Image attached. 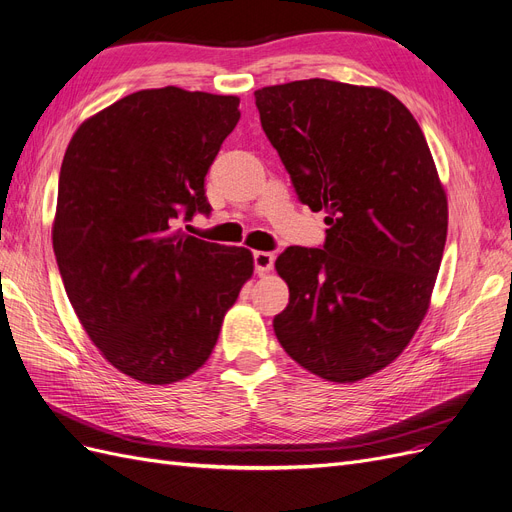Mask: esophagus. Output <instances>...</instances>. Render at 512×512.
I'll use <instances>...</instances> for the list:
<instances>
[{
	"label": "esophagus",
	"instance_id": "34e87169",
	"mask_svg": "<svg viewBox=\"0 0 512 512\" xmlns=\"http://www.w3.org/2000/svg\"><path fill=\"white\" fill-rule=\"evenodd\" d=\"M275 264V256L271 252H254V269L258 275H267Z\"/></svg>",
	"mask_w": 512,
	"mask_h": 512
}]
</instances>
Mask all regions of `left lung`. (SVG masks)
Returning <instances> with one entry per match:
<instances>
[{
    "label": "left lung",
    "mask_w": 512,
    "mask_h": 512,
    "mask_svg": "<svg viewBox=\"0 0 512 512\" xmlns=\"http://www.w3.org/2000/svg\"><path fill=\"white\" fill-rule=\"evenodd\" d=\"M298 199L323 210V248L285 250L290 304L275 336L304 370L357 382L422 323L447 237V197L414 115L391 92L300 79L254 92Z\"/></svg>",
    "instance_id": "left-lung-1"
}]
</instances>
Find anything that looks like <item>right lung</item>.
<instances>
[{
  "label": "right lung",
  "instance_id": "1",
  "mask_svg": "<svg viewBox=\"0 0 512 512\" xmlns=\"http://www.w3.org/2000/svg\"><path fill=\"white\" fill-rule=\"evenodd\" d=\"M239 98L140 90L86 119L58 178L52 245L79 323L121 374L172 384L208 361L252 252L182 233Z\"/></svg>",
  "mask_w": 512,
  "mask_h": 512
}]
</instances>
